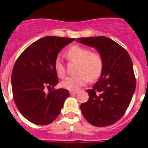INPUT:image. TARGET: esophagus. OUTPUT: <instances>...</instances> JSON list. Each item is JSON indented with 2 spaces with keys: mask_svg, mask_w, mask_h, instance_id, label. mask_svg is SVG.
Listing matches in <instances>:
<instances>
[{
  "mask_svg": "<svg viewBox=\"0 0 148 148\" xmlns=\"http://www.w3.org/2000/svg\"><path fill=\"white\" fill-rule=\"evenodd\" d=\"M70 95H75V94L78 93V91H70Z\"/></svg>",
  "mask_w": 148,
  "mask_h": 148,
  "instance_id": "obj_1",
  "label": "esophagus"
}]
</instances>
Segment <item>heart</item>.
I'll list each match as a JSON object with an SVG mask.
<instances>
[{
  "label": "heart",
  "mask_w": 148,
  "mask_h": 148,
  "mask_svg": "<svg viewBox=\"0 0 148 148\" xmlns=\"http://www.w3.org/2000/svg\"><path fill=\"white\" fill-rule=\"evenodd\" d=\"M68 58L78 61L75 75L69 76L61 82V86L66 90L75 91L85 85L89 79L95 80L100 76L103 68L101 56L97 53H90L88 49L74 45L66 51ZM55 69L61 78L65 75V68L61 59L58 58L55 62Z\"/></svg>",
  "instance_id": "heart-1"
}]
</instances>
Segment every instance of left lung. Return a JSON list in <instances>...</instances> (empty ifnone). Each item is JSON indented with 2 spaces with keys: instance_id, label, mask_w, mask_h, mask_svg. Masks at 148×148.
Here are the masks:
<instances>
[{
  "instance_id": "1",
  "label": "left lung",
  "mask_w": 148,
  "mask_h": 148,
  "mask_svg": "<svg viewBox=\"0 0 148 148\" xmlns=\"http://www.w3.org/2000/svg\"><path fill=\"white\" fill-rule=\"evenodd\" d=\"M76 41L95 48L103 61L100 78L92 89L87 90L88 101L80 106L82 114L94 126L113 125L125 114L135 92L131 58L122 47L108 37L79 38Z\"/></svg>"
}]
</instances>
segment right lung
Wrapping results in <instances>:
<instances>
[{"instance_id": "1", "label": "right lung", "mask_w": 148, "mask_h": 148, "mask_svg": "<svg viewBox=\"0 0 148 148\" xmlns=\"http://www.w3.org/2000/svg\"><path fill=\"white\" fill-rule=\"evenodd\" d=\"M75 38L47 36L32 43L21 53L12 73V90L18 110L28 121L38 125L53 122L61 113L69 91L51 92L46 87L58 83L55 62L58 53Z\"/></svg>"}]
</instances>
